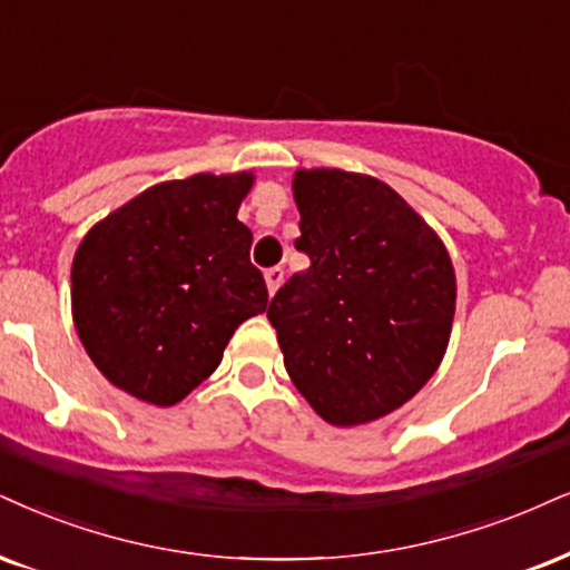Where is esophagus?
Segmentation results:
<instances>
[{"mask_svg":"<svg viewBox=\"0 0 570 570\" xmlns=\"http://www.w3.org/2000/svg\"><path fill=\"white\" fill-rule=\"evenodd\" d=\"M264 279H266V287H269V293L274 296V293H277V287L283 285L285 269H283V266H272V269L264 272Z\"/></svg>","mask_w":570,"mask_h":570,"instance_id":"esophagus-1","label":"esophagus"}]
</instances>
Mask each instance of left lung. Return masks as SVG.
I'll return each mask as SVG.
<instances>
[{"mask_svg": "<svg viewBox=\"0 0 570 570\" xmlns=\"http://www.w3.org/2000/svg\"><path fill=\"white\" fill-rule=\"evenodd\" d=\"M293 274L266 317L285 370L330 425L399 410L439 370L452 333L456 283L439 235L385 181L341 168L296 171Z\"/></svg>", "mask_w": 570, "mask_h": 570, "instance_id": "left-lung-1", "label": "left lung"}]
</instances>
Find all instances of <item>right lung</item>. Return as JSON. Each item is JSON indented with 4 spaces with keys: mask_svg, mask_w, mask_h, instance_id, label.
Here are the masks:
<instances>
[{
    "mask_svg": "<svg viewBox=\"0 0 570 570\" xmlns=\"http://www.w3.org/2000/svg\"><path fill=\"white\" fill-rule=\"evenodd\" d=\"M253 174H195L145 189L87 232L70 269L89 360L139 402L171 406L219 367L269 293L237 208Z\"/></svg>",
    "mask_w": 570,
    "mask_h": 570,
    "instance_id": "1",
    "label": "right lung"
}]
</instances>
